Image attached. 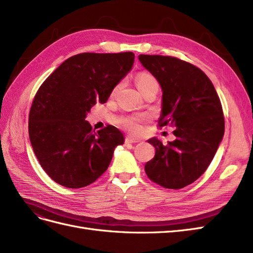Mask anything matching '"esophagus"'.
Returning a JSON list of instances; mask_svg holds the SVG:
<instances>
[{
	"label": "esophagus",
	"instance_id": "1",
	"mask_svg": "<svg viewBox=\"0 0 253 253\" xmlns=\"http://www.w3.org/2000/svg\"><path fill=\"white\" fill-rule=\"evenodd\" d=\"M136 142H139L138 140H136V139H134V138H132V137H129V136H127L126 138V143H136Z\"/></svg>",
	"mask_w": 253,
	"mask_h": 253
}]
</instances>
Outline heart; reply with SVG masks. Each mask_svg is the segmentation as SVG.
I'll return each mask as SVG.
<instances>
[{"instance_id": "1", "label": "heart", "mask_w": 253, "mask_h": 253, "mask_svg": "<svg viewBox=\"0 0 253 253\" xmlns=\"http://www.w3.org/2000/svg\"><path fill=\"white\" fill-rule=\"evenodd\" d=\"M137 87L140 90V93H143L144 90L151 88L152 86L158 85L157 80L153 77L149 73H140L136 77ZM144 120V117L141 116H132L126 117L122 120V126H124L127 131L133 134H137L141 131V122Z\"/></svg>"}]
</instances>
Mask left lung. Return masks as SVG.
<instances>
[{
	"instance_id": "left-lung-1",
	"label": "left lung",
	"mask_w": 253,
	"mask_h": 253,
	"mask_svg": "<svg viewBox=\"0 0 253 253\" xmlns=\"http://www.w3.org/2000/svg\"><path fill=\"white\" fill-rule=\"evenodd\" d=\"M138 59L163 89L159 126L176 127L175 140L168 144L156 137L148 140L156 152L144 170L162 187L181 189L207 170L223 140L220 100L206 74L186 61L157 55H139Z\"/></svg>"
}]
</instances>
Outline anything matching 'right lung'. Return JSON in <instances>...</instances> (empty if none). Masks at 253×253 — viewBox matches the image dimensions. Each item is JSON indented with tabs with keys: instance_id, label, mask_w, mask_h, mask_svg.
Segmentation results:
<instances>
[{
	"instance_id": "add662e5",
	"label": "right lung",
	"mask_w": 253,
	"mask_h": 253,
	"mask_svg": "<svg viewBox=\"0 0 253 253\" xmlns=\"http://www.w3.org/2000/svg\"><path fill=\"white\" fill-rule=\"evenodd\" d=\"M135 55L83 52L65 60L38 89L29 112L30 143L43 170L59 185L86 187L108 169L125 137L108 126L95 132L86 115L105 103L132 70Z\"/></svg>"
}]
</instances>
